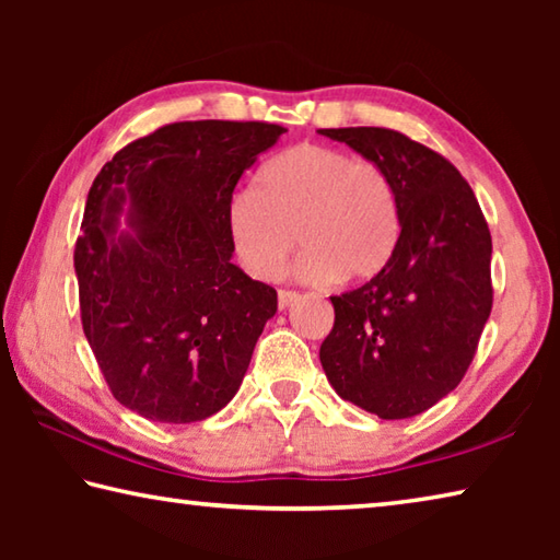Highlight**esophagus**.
Masks as SVG:
<instances>
[{"label":"esophagus","mask_w":560,"mask_h":560,"mask_svg":"<svg viewBox=\"0 0 560 560\" xmlns=\"http://www.w3.org/2000/svg\"><path fill=\"white\" fill-rule=\"evenodd\" d=\"M301 299L299 291H291V289H279V308H289L291 303H296Z\"/></svg>","instance_id":"1"}]
</instances>
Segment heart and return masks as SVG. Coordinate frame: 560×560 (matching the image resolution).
Returning <instances> with one entry per match:
<instances>
[{"label": "heart", "mask_w": 560, "mask_h": 560, "mask_svg": "<svg viewBox=\"0 0 560 560\" xmlns=\"http://www.w3.org/2000/svg\"><path fill=\"white\" fill-rule=\"evenodd\" d=\"M226 232L236 259L257 279H277L299 244L306 281H365L393 257L400 205L381 163L303 143L259 170L254 195L234 197Z\"/></svg>", "instance_id": "1"}]
</instances>
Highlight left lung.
<instances>
[{
    "label": "left lung",
    "instance_id": "1",
    "mask_svg": "<svg viewBox=\"0 0 560 560\" xmlns=\"http://www.w3.org/2000/svg\"><path fill=\"white\" fill-rule=\"evenodd\" d=\"M393 177L400 236L381 273L330 296L320 365L334 390L383 420L440 402L462 383L491 314V234L447 158L390 128H326Z\"/></svg>",
    "mask_w": 560,
    "mask_h": 560
}]
</instances>
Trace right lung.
<instances>
[{
  "mask_svg": "<svg viewBox=\"0 0 560 560\" xmlns=\"http://www.w3.org/2000/svg\"><path fill=\"white\" fill-rule=\"evenodd\" d=\"M287 128L185 120L103 165L73 267L81 324L113 397L155 422H200L240 390L277 291L232 264L226 210ZM129 207L132 233L117 234Z\"/></svg>",
  "mask_w": 560,
  "mask_h": 560,
  "instance_id": "obj_1",
  "label": "right lung"
}]
</instances>
